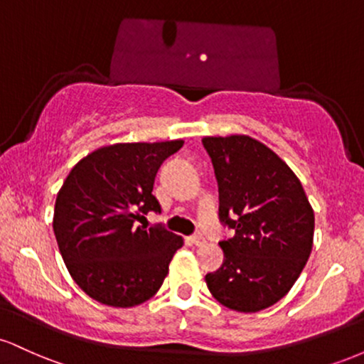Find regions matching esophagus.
<instances>
[{
    "label": "esophagus",
    "mask_w": 364,
    "mask_h": 364,
    "mask_svg": "<svg viewBox=\"0 0 364 364\" xmlns=\"http://www.w3.org/2000/svg\"><path fill=\"white\" fill-rule=\"evenodd\" d=\"M190 241L195 246H202L203 243H205V237H203L202 235H193V236H190Z\"/></svg>",
    "instance_id": "esophagus-1"
}]
</instances>
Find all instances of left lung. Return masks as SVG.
Returning <instances> with one entry per match:
<instances>
[{
    "label": "left lung",
    "mask_w": 364,
    "mask_h": 364,
    "mask_svg": "<svg viewBox=\"0 0 364 364\" xmlns=\"http://www.w3.org/2000/svg\"><path fill=\"white\" fill-rule=\"evenodd\" d=\"M219 185V219L235 229L220 241L224 262L205 275L212 296L255 313L289 292L310 258L315 215L301 181L277 154L246 135L205 136Z\"/></svg>",
    "instance_id": "obj_1"
}]
</instances>
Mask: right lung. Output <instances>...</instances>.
Instances as JSON below:
<instances>
[{
  "label": "right lung",
  "instance_id": "obj_1",
  "mask_svg": "<svg viewBox=\"0 0 364 364\" xmlns=\"http://www.w3.org/2000/svg\"><path fill=\"white\" fill-rule=\"evenodd\" d=\"M183 140L114 144L83 157L58 191L53 229L78 287L95 301L129 308L152 298L183 237L136 225L161 212L152 195L162 162Z\"/></svg>",
  "mask_w": 364,
  "mask_h": 364
}]
</instances>
